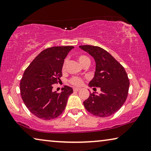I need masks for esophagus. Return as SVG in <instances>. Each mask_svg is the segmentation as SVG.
<instances>
[{
  "label": "esophagus",
  "mask_w": 151,
  "mask_h": 151,
  "mask_svg": "<svg viewBox=\"0 0 151 151\" xmlns=\"http://www.w3.org/2000/svg\"><path fill=\"white\" fill-rule=\"evenodd\" d=\"M80 90V88H73V91H79Z\"/></svg>",
  "instance_id": "1"
}]
</instances>
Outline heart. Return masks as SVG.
<instances>
[{
    "mask_svg": "<svg viewBox=\"0 0 151 151\" xmlns=\"http://www.w3.org/2000/svg\"><path fill=\"white\" fill-rule=\"evenodd\" d=\"M78 59L79 60L80 63L82 65H84L85 63H90L91 60L89 59V58L88 56H85V55H80L78 56ZM66 63H67V60H65L64 62L63 63L62 65V69L63 70H65V67H66ZM69 83L73 85V86H81L83 84V80L82 78H78V77H73L71 78L70 80H69Z\"/></svg>",
    "mask_w": 151,
    "mask_h": 151,
    "instance_id": "obj_1",
    "label": "heart"
}]
</instances>
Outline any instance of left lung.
Returning a JSON list of instances; mask_svg holds the SVG:
<instances>
[{"instance_id":"1","label":"left lung","mask_w":151,"mask_h":151,"mask_svg":"<svg viewBox=\"0 0 151 151\" xmlns=\"http://www.w3.org/2000/svg\"><path fill=\"white\" fill-rule=\"evenodd\" d=\"M79 47L95 60V76L88 86L99 87L101 92L91 93L83 104L92 114L109 116L116 112L126 101L129 87L127 74L124 67L104 49L89 45Z\"/></svg>"}]
</instances>
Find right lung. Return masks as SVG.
<instances>
[{
  "label": "right lung",
  "instance_id": "add662e5",
  "mask_svg": "<svg viewBox=\"0 0 151 151\" xmlns=\"http://www.w3.org/2000/svg\"><path fill=\"white\" fill-rule=\"evenodd\" d=\"M73 46L52 47L43 50L32 61L20 81V93L25 106L39 119L51 120L64 111L71 87L65 86L61 93L52 91L62 76L64 59Z\"/></svg>",
  "mask_w": 151,
  "mask_h": 151
}]
</instances>
